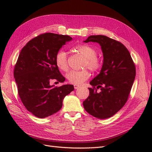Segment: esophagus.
<instances>
[{"instance_id": "esophagus-1", "label": "esophagus", "mask_w": 152, "mask_h": 152, "mask_svg": "<svg viewBox=\"0 0 152 152\" xmlns=\"http://www.w3.org/2000/svg\"><path fill=\"white\" fill-rule=\"evenodd\" d=\"M73 86H74V89H79V87H80V86H79V85H77V84H74V85H73Z\"/></svg>"}]
</instances>
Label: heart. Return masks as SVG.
Wrapping results in <instances>:
<instances>
[{
  "label": "heart",
  "instance_id": "heart-1",
  "mask_svg": "<svg viewBox=\"0 0 152 152\" xmlns=\"http://www.w3.org/2000/svg\"><path fill=\"white\" fill-rule=\"evenodd\" d=\"M77 51L85 58L84 68H88L93 72L98 70L102 66L99 58L96 56V50L88 45H79L75 47ZM55 62L57 66L62 71H67L68 69V55L64 49L59 50L55 57ZM89 72L84 70L82 71L72 70L66 75L68 81L72 84H81L89 78Z\"/></svg>",
  "mask_w": 152,
  "mask_h": 152
}]
</instances>
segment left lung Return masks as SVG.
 <instances>
[{"label":"left lung","mask_w":152,"mask_h":152,"mask_svg":"<svg viewBox=\"0 0 152 152\" xmlns=\"http://www.w3.org/2000/svg\"><path fill=\"white\" fill-rule=\"evenodd\" d=\"M84 42L98 43L103 56L99 73L90 82L93 88H89L84 108L94 117L108 118L126 104L135 79V65L127 49L115 40L99 35H91Z\"/></svg>","instance_id":"obj_1"}]
</instances>
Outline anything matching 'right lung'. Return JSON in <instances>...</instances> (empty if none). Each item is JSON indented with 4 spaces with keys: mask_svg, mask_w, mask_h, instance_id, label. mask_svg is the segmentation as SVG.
Listing matches in <instances>:
<instances>
[{
    "mask_svg": "<svg viewBox=\"0 0 152 152\" xmlns=\"http://www.w3.org/2000/svg\"><path fill=\"white\" fill-rule=\"evenodd\" d=\"M72 38L45 33L31 39L21 50L14 71L18 94L30 112L40 118L56 113L65 96L74 90L71 84L57 87L50 80H65L55 62L56 54Z\"/></svg>",
    "mask_w": 152,
    "mask_h": 152,
    "instance_id": "1",
    "label": "right lung"
}]
</instances>
